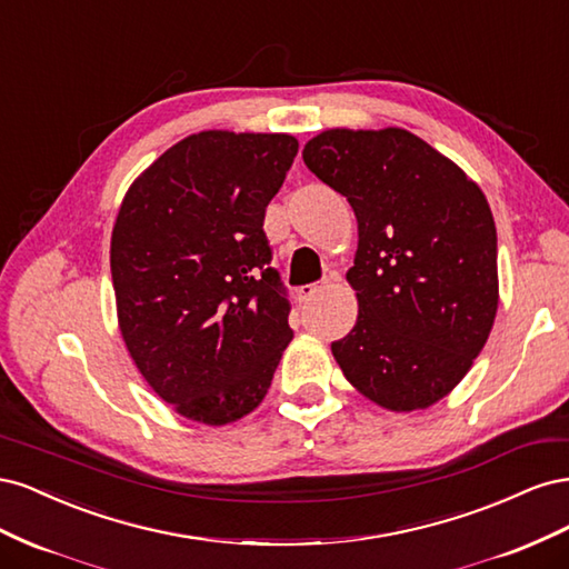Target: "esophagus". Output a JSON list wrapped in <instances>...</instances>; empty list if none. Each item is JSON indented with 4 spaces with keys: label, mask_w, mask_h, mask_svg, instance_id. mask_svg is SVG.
I'll return each instance as SVG.
<instances>
[{
    "label": "esophagus",
    "mask_w": 569,
    "mask_h": 569,
    "mask_svg": "<svg viewBox=\"0 0 569 569\" xmlns=\"http://www.w3.org/2000/svg\"><path fill=\"white\" fill-rule=\"evenodd\" d=\"M327 287H330V280H322V282H316V284H303V287L297 289V299H299L301 303L311 301L316 295H320V291H325Z\"/></svg>",
    "instance_id": "1"
}]
</instances>
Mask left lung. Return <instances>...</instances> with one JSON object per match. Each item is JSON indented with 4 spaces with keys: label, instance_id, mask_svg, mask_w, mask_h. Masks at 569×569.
<instances>
[{
    "label": "left lung",
    "instance_id": "1",
    "mask_svg": "<svg viewBox=\"0 0 569 569\" xmlns=\"http://www.w3.org/2000/svg\"><path fill=\"white\" fill-rule=\"evenodd\" d=\"M303 161L349 199L358 249L353 330L332 343L351 387L391 412L449 396L498 311L496 226L479 184L403 128H330Z\"/></svg>",
    "mask_w": 569,
    "mask_h": 569
}]
</instances>
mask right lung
Wrapping results in <instances>:
<instances>
[{"mask_svg": "<svg viewBox=\"0 0 569 569\" xmlns=\"http://www.w3.org/2000/svg\"><path fill=\"white\" fill-rule=\"evenodd\" d=\"M299 140L203 130L132 180L111 232L118 330L161 401L209 427L261 406L289 303L263 232Z\"/></svg>", "mask_w": 569, "mask_h": 569, "instance_id": "right-lung-1", "label": "right lung"}]
</instances>
